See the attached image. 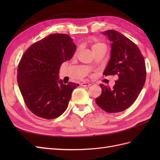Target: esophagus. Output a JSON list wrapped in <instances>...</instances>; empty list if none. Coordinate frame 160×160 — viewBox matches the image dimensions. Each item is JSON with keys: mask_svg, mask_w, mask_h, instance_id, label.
I'll return each instance as SVG.
<instances>
[{"mask_svg": "<svg viewBox=\"0 0 160 160\" xmlns=\"http://www.w3.org/2000/svg\"><path fill=\"white\" fill-rule=\"evenodd\" d=\"M80 85L82 86V87H89V86L91 85V83L84 82H82V83H81Z\"/></svg>", "mask_w": 160, "mask_h": 160, "instance_id": "1", "label": "esophagus"}]
</instances>
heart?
<instances>
[{"label": "heart", "instance_id": "1", "mask_svg": "<svg viewBox=\"0 0 160 160\" xmlns=\"http://www.w3.org/2000/svg\"><path fill=\"white\" fill-rule=\"evenodd\" d=\"M91 49H92L93 52H94L100 49H106V45H105L104 43H102L100 42H95L92 44V45H91Z\"/></svg>", "mask_w": 160, "mask_h": 160}]
</instances>
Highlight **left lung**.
<instances>
[{"instance_id":"left-lung-1","label":"left lung","mask_w":160,"mask_h":160,"mask_svg":"<svg viewBox=\"0 0 160 160\" xmlns=\"http://www.w3.org/2000/svg\"><path fill=\"white\" fill-rule=\"evenodd\" d=\"M111 43V58L103 75L118 76L112 89L101 84L102 93L96 104L108 113H118L130 107L136 100L146 81L144 58L135 44L115 30H107Z\"/></svg>"}]
</instances>
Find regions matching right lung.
Returning <instances> with one entry per match:
<instances>
[{"mask_svg":"<svg viewBox=\"0 0 160 160\" xmlns=\"http://www.w3.org/2000/svg\"><path fill=\"white\" fill-rule=\"evenodd\" d=\"M76 46L68 34L53 33L33 43L18 66L17 82L24 102L36 116L55 119L67 109L74 82L64 84L59 69L73 57Z\"/></svg>","mask_w":160,"mask_h":160,"instance_id":"add662e5","label":"right lung"}]
</instances>
